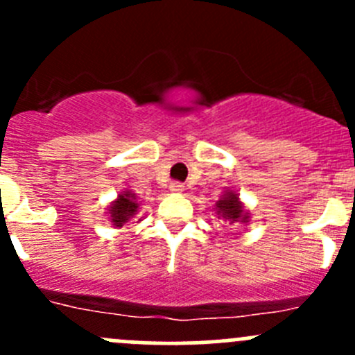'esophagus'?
Returning <instances> with one entry per match:
<instances>
[{"label":"esophagus","instance_id":"34e87169","mask_svg":"<svg viewBox=\"0 0 355 355\" xmlns=\"http://www.w3.org/2000/svg\"><path fill=\"white\" fill-rule=\"evenodd\" d=\"M170 191L173 192V194H180V192H184V185H182L180 182H171Z\"/></svg>","mask_w":355,"mask_h":355}]
</instances>
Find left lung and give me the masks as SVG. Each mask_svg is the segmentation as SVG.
<instances>
[{
  "label": "left lung",
  "instance_id": "1",
  "mask_svg": "<svg viewBox=\"0 0 355 355\" xmlns=\"http://www.w3.org/2000/svg\"><path fill=\"white\" fill-rule=\"evenodd\" d=\"M216 214L218 220H225L230 225L249 221V213L244 209V204L241 202L235 191L223 192V196L216 202Z\"/></svg>",
  "mask_w": 355,
  "mask_h": 355
}]
</instances>
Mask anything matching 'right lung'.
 <instances>
[{
  "mask_svg": "<svg viewBox=\"0 0 355 355\" xmlns=\"http://www.w3.org/2000/svg\"><path fill=\"white\" fill-rule=\"evenodd\" d=\"M137 213H139L137 196H135L132 191H123L121 194H118V198L114 199L108 207L110 221L116 228H121L125 223L134 220V218L137 216Z\"/></svg>",
  "mask_w": 355,
  "mask_h": 355,
  "instance_id": "add662e5",
  "label": "right lung"
}]
</instances>
